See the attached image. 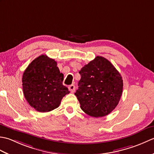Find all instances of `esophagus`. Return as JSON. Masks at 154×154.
<instances>
[{
  "label": "esophagus",
  "mask_w": 154,
  "mask_h": 154,
  "mask_svg": "<svg viewBox=\"0 0 154 154\" xmlns=\"http://www.w3.org/2000/svg\"><path fill=\"white\" fill-rule=\"evenodd\" d=\"M68 89L69 90L71 93H73L75 91V87L74 85H70L68 87Z\"/></svg>",
  "instance_id": "1"
}]
</instances>
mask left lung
<instances>
[{
	"mask_svg": "<svg viewBox=\"0 0 154 154\" xmlns=\"http://www.w3.org/2000/svg\"><path fill=\"white\" fill-rule=\"evenodd\" d=\"M81 79L75 93L81 109L88 115H108L119 104L123 90L122 76L106 58L97 56L79 72Z\"/></svg>",
	"mask_w": 154,
	"mask_h": 154,
	"instance_id": "8db88e82",
	"label": "left lung"
}]
</instances>
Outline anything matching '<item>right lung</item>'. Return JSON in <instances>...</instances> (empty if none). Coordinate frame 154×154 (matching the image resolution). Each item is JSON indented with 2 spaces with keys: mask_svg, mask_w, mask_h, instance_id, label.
I'll return each instance as SVG.
<instances>
[{
  "mask_svg": "<svg viewBox=\"0 0 154 154\" xmlns=\"http://www.w3.org/2000/svg\"><path fill=\"white\" fill-rule=\"evenodd\" d=\"M63 74L57 62L46 55L35 58L22 76L24 95L29 104L40 112H47L60 106L65 94L69 93L63 85Z\"/></svg>",
  "mask_w": 154,
  "mask_h": 154,
  "instance_id": "obj_1",
  "label": "right lung"
}]
</instances>
